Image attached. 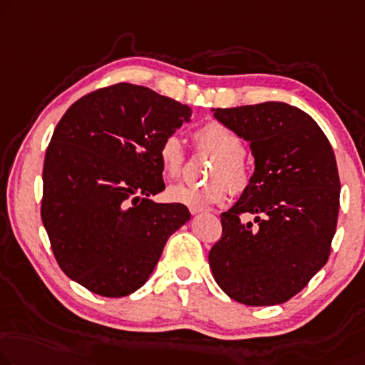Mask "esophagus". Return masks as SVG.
<instances>
[{"mask_svg": "<svg viewBox=\"0 0 365 365\" xmlns=\"http://www.w3.org/2000/svg\"><path fill=\"white\" fill-rule=\"evenodd\" d=\"M203 211H206V208H203V206H190V213L192 215L203 213Z\"/></svg>", "mask_w": 365, "mask_h": 365, "instance_id": "1", "label": "esophagus"}]
</instances>
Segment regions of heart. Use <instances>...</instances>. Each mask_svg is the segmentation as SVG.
<instances>
[{
	"instance_id": "1",
	"label": "heart",
	"mask_w": 365,
	"mask_h": 365,
	"mask_svg": "<svg viewBox=\"0 0 365 365\" xmlns=\"http://www.w3.org/2000/svg\"><path fill=\"white\" fill-rule=\"evenodd\" d=\"M200 150L211 152L216 159L208 170L210 182L203 185L177 183L167 190L168 198L187 206L222 203L231 190L241 193L251 182V167L244 155L242 139L222 123L210 121L193 134ZM160 168L167 178H178L185 167V149L177 134H168L159 145Z\"/></svg>"
}]
</instances>
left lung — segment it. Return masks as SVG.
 <instances>
[{
    "label": "left lung",
    "mask_w": 365,
    "mask_h": 365,
    "mask_svg": "<svg viewBox=\"0 0 365 365\" xmlns=\"http://www.w3.org/2000/svg\"><path fill=\"white\" fill-rule=\"evenodd\" d=\"M215 118L251 145L255 168L221 215L208 260L221 290L249 307L290 300L328 262L339 213L333 148L307 113L280 101L217 108ZM256 216L242 223L240 215Z\"/></svg>",
    "instance_id": "1"
}]
</instances>
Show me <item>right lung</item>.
<instances>
[{
	"label": "right lung",
	"instance_id": "right-lung-1",
	"mask_svg": "<svg viewBox=\"0 0 365 365\" xmlns=\"http://www.w3.org/2000/svg\"><path fill=\"white\" fill-rule=\"evenodd\" d=\"M192 110L150 88L116 83L85 95L53 130L41 216L63 274L101 297L143 287L167 239L190 220L165 190L159 145Z\"/></svg>",
	"mask_w": 365,
	"mask_h": 365
}]
</instances>
